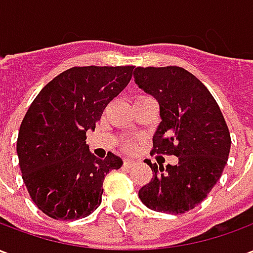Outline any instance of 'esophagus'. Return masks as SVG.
Returning a JSON list of instances; mask_svg holds the SVG:
<instances>
[{
	"mask_svg": "<svg viewBox=\"0 0 253 253\" xmlns=\"http://www.w3.org/2000/svg\"><path fill=\"white\" fill-rule=\"evenodd\" d=\"M123 165H125L126 168H131L132 165H134V161H132V160H130V159H126V160H125V163H123Z\"/></svg>",
	"mask_w": 253,
	"mask_h": 253,
	"instance_id": "obj_1",
	"label": "esophagus"
}]
</instances>
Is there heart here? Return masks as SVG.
<instances>
[{
  "label": "heart",
  "mask_w": 253,
  "mask_h": 253,
  "mask_svg": "<svg viewBox=\"0 0 253 253\" xmlns=\"http://www.w3.org/2000/svg\"><path fill=\"white\" fill-rule=\"evenodd\" d=\"M127 148H131V145H127Z\"/></svg>",
  "instance_id": "heart-1"
}]
</instances>
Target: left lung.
<instances>
[{"instance_id":"8db88e82","label":"left lung","mask_w":253,"mask_h":253,"mask_svg":"<svg viewBox=\"0 0 253 253\" xmlns=\"http://www.w3.org/2000/svg\"><path fill=\"white\" fill-rule=\"evenodd\" d=\"M134 81L160 105L153 152L179 157L176 165L152 164L153 177L138 196L150 210L183 214L199 205L228 163L230 134L209 89L183 67H137Z\"/></svg>"}]
</instances>
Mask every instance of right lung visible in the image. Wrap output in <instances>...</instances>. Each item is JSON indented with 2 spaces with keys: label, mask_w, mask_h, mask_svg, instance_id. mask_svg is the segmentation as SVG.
<instances>
[{
  "label": "right lung",
  "mask_w": 253,
  "mask_h": 253,
  "mask_svg": "<svg viewBox=\"0 0 253 253\" xmlns=\"http://www.w3.org/2000/svg\"><path fill=\"white\" fill-rule=\"evenodd\" d=\"M134 66H84L65 70L42 89L17 138L25 187L39 210L54 219H77L101 203L104 176L123 161L97 159L86 145L107 104L130 83Z\"/></svg>",
  "instance_id": "add662e5"
}]
</instances>
